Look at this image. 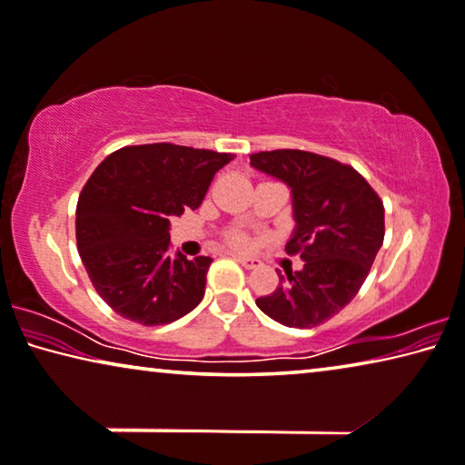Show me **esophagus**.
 <instances>
[{
  "label": "esophagus",
  "mask_w": 465,
  "mask_h": 465,
  "mask_svg": "<svg viewBox=\"0 0 465 465\" xmlns=\"http://www.w3.org/2000/svg\"><path fill=\"white\" fill-rule=\"evenodd\" d=\"M234 260H237L242 268L247 270H253L260 266V260H255V257H247V255H234Z\"/></svg>",
  "instance_id": "obj_1"
}]
</instances>
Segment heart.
Instances as JSON below:
<instances>
[{
  "label": "heart",
  "instance_id": "b5f03b06",
  "mask_svg": "<svg viewBox=\"0 0 465 465\" xmlns=\"http://www.w3.org/2000/svg\"><path fill=\"white\" fill-rule=\"evenodd\" d=\"M228 242H231V245H232V247H237V249H245V247L249 245V239L245 237V234L237 232V234H232L231 241H228Z\"/></svg>",
  "mask_w": 465,
  "mask_h": 465
}]
</instances>
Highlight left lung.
<instances>
[{"instance_id":"1","label":"left lung","mask_w":465,"mask_h":465,"mask_svg":"<svg viewBox=\"0 0 465 465\" xmlns=\"http://www.w3.org/2000/svg\"><path fill=\"white\" fill-rule=\"evenodd\" d=\"M252 166L291 189L295 228L287 253L303 260L255 303L282 326L322 324L351 303L382 247L381 197L351 166L302 149L253 153Z\"/></svg>"}]
</instances>
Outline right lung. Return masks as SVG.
<instances>
[{
	"label": "right lung",
	"mask_w": 465,
	"mask_h": 465,
	"mask_svg": "<svg viewBox=\"0 0 465 465\" xmlns=\"http://www.w3.org/2000/svg\"><path fill=\"white\" fill-rule=\"evenodd\" d=\"M232 158L153 143L118 149L95 168L78 197L76 245L114 312L158 326L199 305L212 257L170 255V220L197 210L213 174Z\"/></svg>",
	"instance_id": "1"
}]
</instances>
